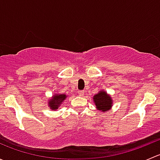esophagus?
I'll return each mask as SVG.
<instances>
[{"label": "esophagus", "instance_id": "34e87169", "mask_svg": "<svg viewBox=\"0 0 160 160\" xmlns=\"http://www.w3.org/2000/svg\"><path fill=\"white\" fill-rule=\"evenodd\" d=\"M78 94L80 96H83L84 94V90H80V91H78Z\"/></svg>", "mask_w": 160, "mask_h": 160}]
</instances>
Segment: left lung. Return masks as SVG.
I'll use <instances>...</instances> for the list:
<instances>
[{"instance_id":"8db88e82","label":"left lung","mask_w":160,"mask_h":160,"mask_svg":"<svg viewBox=\"0 0 160 160\" xmlns=\"http://www.w3.org/2000/svg\"><path fill=\"white\" fill-rule=\"evenodd\" d=\"M93 100L97 108L99 111H105L111 109V104H112L111 99L104 91H100L98 94L94 95Z\"/></svg>"}]
</instances>
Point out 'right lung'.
<instances>
[{
	"mask_svg": "<svg viewBox=\"0 0 160 160\" xmlns=\"http://www.w3.org/2000/svg\"><path fill=\"white\" fill-rule=\"evenodd\" d=\"M67 96L65 94H56L52 98V99L50 100L49 102V107L51 108L52 110L54 109H58V108L59 107L61 104H62V101L66 99Z\"/></svg>",
	"mask_w": 160,
	"mask_h": 160,
	"instance_id": "add662e5",
	"label": "right lung"
}]
</instances>
